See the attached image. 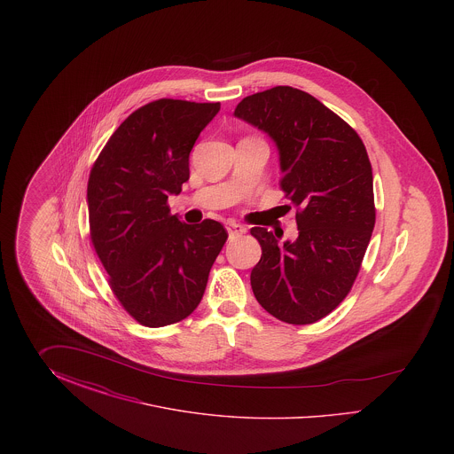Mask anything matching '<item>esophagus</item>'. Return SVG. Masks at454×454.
<instances>
[{"mask_svg": "<svg viewBox=\"0 0 454 454\" xmlns=\"http://www.w3.org/2000/svg\"><path fill=\"white\" fill-rule=\"evenodd\" d=\"M226 230H228V235H230V237H239V235H243V233L247 231L245 226L238 224L235 221H228V223H226Z\"/></svg>", "mask_w": 454, "mask_h": 454, "instance_id": "obj_1", "label": "esophagus"}]
</instances>
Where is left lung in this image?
Masks as SVG:
<instances>
[{
	"label": "left lung",
	"mask_w": 454,
	"mask_h": 454,
	"mask_svg": "<svg viewBox=\"0 0 454 454\" xmlns=\"http://www.w3.org/2000/svg\"><path fill=\"white\" fill-rule=\"evenodd\" d=\"M235 117L272 139L282 191L298 209L294 239L252 228L262 247L250 274L254 294L281 322L315 324L350 291L374 228L366 148L337 114L296 88L245 97Z\"/></svg>",
	"instance_id": "obj_1"
}]
</instances>
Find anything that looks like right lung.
<instances>
[{
	"instance_id": "obj_1",
	"label": "right lung",
	"mask_w": 454,
	"mask_h": 454,
	"mask_svg": "<svg viewBox=\"0 0 454 454\" xmlns=\"http://www.w3.org/2000/svg\"><path fill=\"white\" fill-rule=\"evenodd\" d=\"M219 108L172 98L137 108L90 173L91 243L114 294L141 325L187 318L228 238L215 219L185 224L167 206L189 180V154Z\"/></svg>"
}]
</instances>
